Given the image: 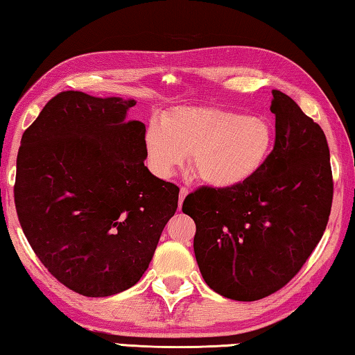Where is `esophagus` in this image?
Wrapping results in <instances>:
<instances>
[{"label": "esophagus", "mask_w": 355, "mask_h": 355, "mask_svg": "<svg viewBox=\"0 0 355 355\" xmlns=\"http://www.w3.org/2000/svg\"><path fill=\"white\" fill-rule=\"evenodd\" d=\"M187 195H189V189L181 187V190H179V208H181V206H182L184 198H185V196H187Z\"/></svg>", "instance_id": "1"}]
</instances>
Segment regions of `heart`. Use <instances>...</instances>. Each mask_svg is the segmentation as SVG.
<instances>
[{"label": "heart", "mask_w": 355, "mask_h": 355, "mask_svg": "<svg viewBox=\"0 0 355 355\" xmlns=\"http://www.w3.org/2000/svg\"><path fill=\"white\" fill-rule=\"evenodd\" d=\"M144 143L157 176L171 178L192 154V168L201 181L230 189L263 166L275 144V128L259 116L190 106L166 114L163 122H150Z\"/></svg>", "instance_id": "heart-1"}]
</instances>
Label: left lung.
Returning <instances> with one entry per match:
<instances>
[{
	"label": "left lung",
	"instance_id": "1",
	"mask_svg": "<svg viewBox=\"0 0 355 355\" xmlns=\"http://www.w3.org/2000/svg\"><path fill=\"white\" fill-rule=\"evenodd\" d=\"M276 139L263 166L230 189L201 187L184 200L196 225L193 250L219 295L255 302L284 287L329 222L334 179L322 128L291 96L272 90Z\"/></svg>",
	"mask_w": 355,
	"mask_h": 355
}]
</instances>
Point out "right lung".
Here are the masks:
<instances>
[{
	"label": "right lung",
	"instance_id": "1",
	"mask_svg": "<svg viewBox=\"0 0 355 355\" xmlns=\"http://www.w3.org/2000/svg\"><path fill=\"white\" fill-rule=\"evenodd\" d=\"M135 105L62 92L20 141L21 230L51 275L84 297L135 286L178 209V185L144 166V123L125 121Z\"/></svg>",
	"mask_w": 355,
	"mask_h": 355
}]
</instances>
